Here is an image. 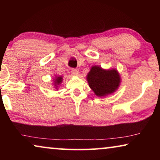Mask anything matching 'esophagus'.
Returning a JSON list of instances; mask_svg holds the SVG:
<instances>
[{"mask_svg":"<svg viewBox=\"0 0 160 160\" xmlns=\"http://www.w3.org/2000/svg\"><path fill=\"white\" fill-rule=\"evenodd\" d=\"M71 72H72V74L73 75H78V73H79V71H78V70L77 69L72 68V69L71 70Z\"/></svg>","mask_w":160,"mask_h":160,"instance_id":"esophagus-1","label":"esophagus"}]
</instances>
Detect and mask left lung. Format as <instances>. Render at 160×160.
I'll return each mask as SVG.
<instances>
[{
  "label": "left lung",
  "mask_w": 160,
  "mask_h": 160,
  "mask_svg": "<svg viewBox=\"0 0 160 160\" xmlns=\"http://www.w3.org/2000/svg\"><path fill=\"white\" fill-rule=\"evenodd\" d=\"M87 80L90 88L98 97L113 93L118 88L121 81L117 70H106L99 66L92 67Z\"/></svg>",
  "instance_id": "8db88e82"
}]
</instances>
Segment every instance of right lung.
<instances>
[{"label":"right lung","instance_id":"1","mask_svg":"<svg viewBox=\"0 0 160 160\" xmlns=\"http://www.w3.org/2000/svg\"><path fill=\"white\" fill-rule=\"evenodd\" d=\"M62 79H63V78H62L61 77H57L56 78L55 80V86H56L57 87V85H58L59 84H61V82H62Z\"/></svg>","mask_w":160,"mask_h":160}]
</instances>
